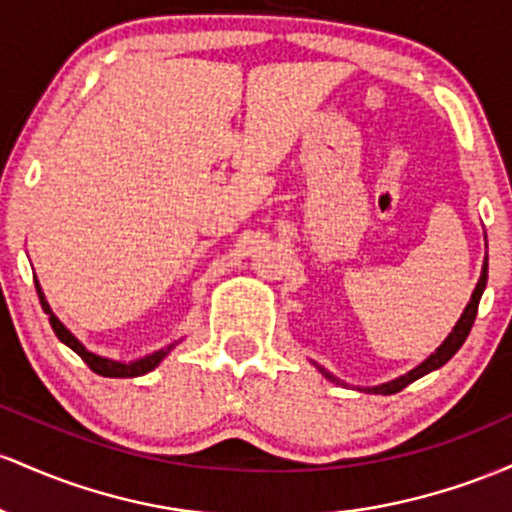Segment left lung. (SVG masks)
I'll return each mask as SVG.
<instances>
[{
    "label": "left lung",
    "mask_w": 512,
    "mask_h": 512,
    "mask_svg": "<svg viewBox=\"0 0 512 512\" xmlns=\"http://www.w3.org/2000/svg\"><path fill=\"white\" fill-rule=\"evenodd\" d=\"M486 280H488V256L484 258V266H481L479 283H476L472 297H469L467 307H464L462 317H459L457 324L452 326L450 336H447L445 341H442L440 346L435 348V353H430L421 365H416V367H413V370L406 372V375H399V377H396V380L382 382V384H377V387H355V389H358V392H365V394H396V392H401V389H404V387H409L411 382H416L418 377L428 375V372L438 370V367L445 365L447 360H450L452 355H455L457 350L462 348V343L467 341L469 331H472V324H474V319H476V309H479V300H481V295H484ZM314 367H317V370L326 377V380H331V382H336V384H346L343 380H338L336 375H331V372L326 370V367H321L317 363H314ZM346 387H348V384H346Z\"/></svg>",
    "instance_id": "8db88e82"
}]
</instances>
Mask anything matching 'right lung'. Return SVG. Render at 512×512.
I'll list each match as a JSON object with an SVG mask.
<instances>
[{
    "mask_svg": "<svg viewBox=\"0 0 512 512\" xmlns=\"http://www.w3.org/2000/svg\"><path fill=\"white\" fill-rule=\"evenodd\" d=\"M36 290H38L40 304H43V312L48 314L50 326H53L55 336L60 338V341L65 343L67 348H72L74 353H77L79 358H82L84 363L89 365L91 370L96 372V375H103V377H140V375H147V372H152L154 367H157L159 363H162V360L166 358V355H169L171 350H174V348L179 346V343H181V341H174V343H169V346H164V348L154 350V353L142 355V358H137V360H130V363H125V360H113V358H106V355H99V353H94V350L86 348L84 343L79 341V338L74 336V333H72L70 329H67V326L62 324L60 319L55 317L53 307H50L48 300H45V292H43V287H40L38 280H36Z\"/></svg>",
    "mask_w": 512,
    "mask_h": 512,
    "instance_id": "1",
    "label": "right lung"
}]
</instances>
